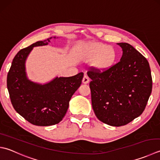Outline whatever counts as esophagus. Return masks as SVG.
Wrapping results in <instances>:
<instances>
[{"label":"esophagus","mask_w":160,"mask_h":160,"mask_svg":"<svg viewBox=\"0 0 160 160\" xmlns=\"http://www.w3.org/2000/svg\"><path fill=\"white\" fill-rule=\"evenodd\" d=\"M89 82V78L87 76H84L82 79V83L83 84H87Z\"/></svg>","instance_id":"1"}]
</instances>
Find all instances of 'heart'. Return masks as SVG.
<instances>
[{
	"instance_id": "heart-1",
	"label": "heart",
	"mask_w": 160,
	"mask_h": 160,
	"mask_svg": "<svg viewBox=\"0 0 160 160\" xmlns=\"http://www.w3.org/2000/svg\"><path fill=\"white\" fill-rule=\"evenodd\" d=\"M86 55L93 60V67L98 70L105 71L113 66L117 59V52L112 46L103 43H93L87 47Z\"/></svg>"
}]
</instances>
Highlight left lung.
I'll use <instances>...</instances> for the list:
<instances>
[{"label": "left lung", "mask_w": 160, "mask_h": 160, "mask_svg": "<svg viewBox=\"0 0 160 160\" xmlns=\"http://www.w3.org/2000/svg\"><path fill=\"white\" fill-rule=\"evenodd\" d=\"M123 51L120 62L101 73L87 72L93 112L112 126H125L143 113L152 92L148 62L128 43H118Z\"/></svg>", "instance_id": "8db88e82"}]
</instances>
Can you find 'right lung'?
Listing matches in <instances>:
<instances>
[{
	"label": "right lung",
	"instance_id": "obj_1",
	"mask_svg": "<svg viewBox=\"0 0 160 160\" xmlns=\"http://www.w3.org/2000/svg\"><path fill=\"white\" fill-rule=\"evenodd\" d=\"M51 39L39 41L18 51L7 78L8 89L14 109L30 123L39 126H52L62 120L84 75L79 73L71 77H55L43 84L28 79L26 71L28 56L34 47L48 45Z\"/></svg>",
	"mask_w": 160,
	"mask_h": 160
}]
</instances>
